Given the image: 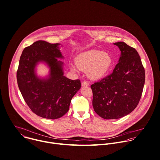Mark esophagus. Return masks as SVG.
<instances>
[{
    "mask_svg": "<svg viewBox=\"0 0 160 160\" xmlns=\"http://www.w3.org/2000/svg\"><path fill=\"white\" fill-rule=\"evenodd\" d=\"M89 85V82L87 81H84L82 82V86H87Z\"/></svg>",
    "mask_w": 160,
    "mask_h": 160,
    "instance_id": "1",
    "label": "esophagus"
}]
</instances>
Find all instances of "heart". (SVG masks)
<instances>
[{
    "instance_id": "1",
    "label": "heart",
    "mask_w": 160,
    "mask_h": 160,
    "mask_svg": "<svg viewBox=\"0 0 160 160\" xmlns=\"http://www.w3.org/2000/svg\"><path fill=\"white\" fill-rule=\"evenodd\" d=\"M112 63L111 56L98 50H90L79 54L76 61L79 69L88 71L89 75L93 79H99L104 76L109 71ZM76 71L74 66L72 67Z\"/></svg>"
}]
</instances>
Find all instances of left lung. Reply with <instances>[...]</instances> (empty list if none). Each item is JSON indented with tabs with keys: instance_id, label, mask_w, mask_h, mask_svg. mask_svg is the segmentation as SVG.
<instances>
[{
	"instance_id": "8db88e82",
	"label": "left lung",
	"mask_w": 160,
	"mask_h": 160,
	"mask_svg": "<svg viewBox=\"0 0 160 160\" xmlns=\"http://www.w3.org/2000/svg\"><path fill=\"white\" fill-rule=\"evenodd\" d=\"M121 51L112 72L91 86L94 111L105 119L131 112L141 99L145 71L137 51L123 42L114 43Z\"/></svg>"
}]
</instances>
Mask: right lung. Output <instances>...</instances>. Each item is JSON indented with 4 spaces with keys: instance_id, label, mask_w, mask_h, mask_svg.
Returning a JSON list of instances; mask_svg holds the SVG:
<instances>
[{
    "instance_id": "right-lung-1",
    "label": "right lung",
    "mask_w": 160,
    "mask_h": 160,
    "mask_svg": "<svg viewBox=\"0 0 160 160\" xmlns=\"http://www.w3.org/2000/svg\"><path fill=\"white\" fill-rule=\"evenodd\" d=\"M58 45L38 41L26 47L17 71L18 86L24 101L34 113L47 119L64 116L69 109L72 97L81 88L79 79L71 80L63 75V63L57 59L63 58ZM41 61L50 68L48 79L41 80L35 74V67Z\"/></svg>"
}]
</instances>
